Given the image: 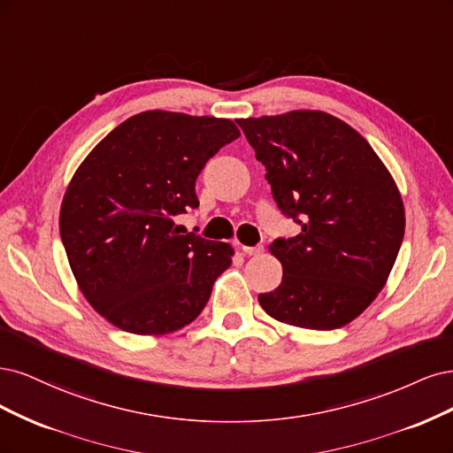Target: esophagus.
<instances>
[{
  "mask_svg": "<svg viewBox=\"0 0 453 453\" xmlns=\"http://www.w3.org/2000/svg\"><path fill=\"white\" fill-rule=\"evenodd\" d=\"M242 250H244V254H248V256H259V254H264V244H256V246H242Z\"/></svg>",
  "mask_w": 453,
  "mask_h": 453,
  "instance_id": "1",
  "label": "esophagus"
}]
</instances>
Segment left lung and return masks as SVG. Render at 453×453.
<instances>
[{
  "mask_svg": "<svg viewBox=\"0 0 453 453\" xmlns=\"http://www.w3.org/2000/svg\"><path fill=\"white\" fill-rule=\"evenodd\" d=\"M265 165L273 199L301 226L269 244L282 282L259 294L279 322L339 329L374 301L404 237L399 189L371 144L322 111L237 120Z\"/></svg>",
  "mask_w": 453,
  "mask_h": 453,
  "instance_id": "obj_1",
  "label": "left lung"
}]
</instances>
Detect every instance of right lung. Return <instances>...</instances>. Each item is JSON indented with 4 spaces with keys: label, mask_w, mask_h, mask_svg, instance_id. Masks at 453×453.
I'll return each mask as SVG.
<instances>
[{
    "label": "right lung",
    "mask_w": 453,
    "mask_h": 453,
    "mask_svg": "<svg viewBox=\"0 0 453 453\" xmlns=\"http://www.w3.org/2000/svg\"><path fill=\"white\" fill-rule=\"evenodd\" d=\"M239 135L226 119L147 111L114 127L77 169L60 235L84 297L112 326L164 334L205 309L233 248L180 233L174 218L199 205V173Z\"/></svg>",
    "instance_id": "obj_1"
}]
</instances>
